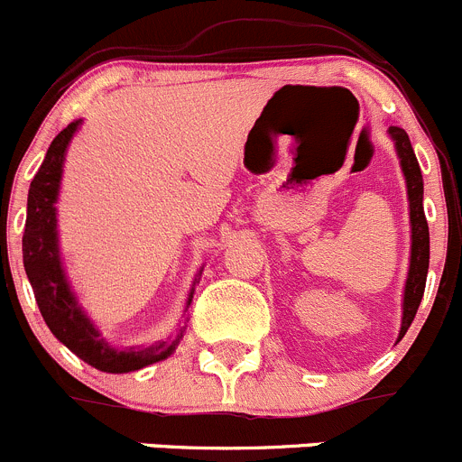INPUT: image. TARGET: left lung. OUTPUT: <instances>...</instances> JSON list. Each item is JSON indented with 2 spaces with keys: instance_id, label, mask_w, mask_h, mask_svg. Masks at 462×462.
Wrapping results in <instances>:
<instances>
[{
  "instance_id": "left-lung-1",
  "label": "left lung",
  "mask_w": 462,
  "mask_h": 462,
  "mask_svg": "<svg viewBox=\"0 0 462 462\" xmlns=\"http://www.w3.org/2000/svg\"><path fill=\"white\" fill-rule=\"evenodd\" d=\"M391 136L395 141L397 154H400L402 171L406 177V189H409V208H411V264H409V278H406L404 287V317H402V330L400 337L409 330L411 321H413L415 312L422 300L424 285H427V272H429V226L427 217H424L422 208V172H420V163L415 159L413 148H411L409 134L402 127L391 125Z\"/></svg>"
}]
</instances>
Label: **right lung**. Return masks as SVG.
Returning <instances> with one entry per match:
<instances>
[{"mask_svg":"<svg viewBox=\"0 0 462 462\" xmlns=\"http://www.w3.org/2000/svg\"><path fill=\"white\" fill-rule=\"evenodd\" d=\"M78 125H80V121L69 123L53 139L38 175L31 181L26 226L24 237H22L24 269L49 330L71 353L103 373L139 371L148 364L166 359L184 335L180 332L175 341H159L150 348L116 350L100 339L98 330L91 326L89 319L78 308L74 294L65 281V273H62L56 237V198L58 186H60L62 162H65V150ZM190 300H193V291H190L189 305Z\"/></svg>","mask_w":462,"mask_h":462,"instance_id":"add662e5","label":"right lung"}]
</instances>
